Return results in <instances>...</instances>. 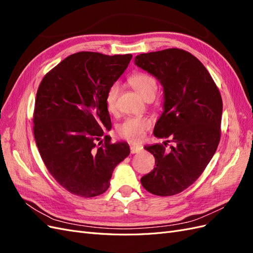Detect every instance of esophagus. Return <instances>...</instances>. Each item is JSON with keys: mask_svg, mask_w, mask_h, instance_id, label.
<instances>
[{"mask_svg": "<svg viewBox=\"0 0 253 253\" xmlns=\"http://www.w3.org/2000/svg\"><path fill=\"white\" fill-rule=\"evenodd\" d=\"M131 153L132 154H135V153H139L140 151H142V147L141 145H131Z\"/></svg>", "mask_w": 253, "mask_h": 253, "instance_id": "34e87169", "label": "esophagus"}]
</instances>
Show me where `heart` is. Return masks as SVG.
Segmentation results:
<instances>
[{
  "label": "heart",
  "mask_w": 253,
  "mask_h": 253,
  "mask_svg": "<svg viewBox=\"0 0 253 253\" xmlns=\"http://www.w3.org/2000/svg\"><path fill=\"white\" fill-rule=\"evenodd\" d=\"M128 84L143 100L154 98L157 89L156 80L145 73H136L128 78ZM120 87L117 83L113 84L106 91L105 104L109 112L114 113L117 109V97ZM152 126V121L148 117H131L126 119L118 126L117 133L120 137L133 142H138L143 138L144 133Z\"/></svg>",
  "instance_id": "b5f03b06"
}]
</instances>
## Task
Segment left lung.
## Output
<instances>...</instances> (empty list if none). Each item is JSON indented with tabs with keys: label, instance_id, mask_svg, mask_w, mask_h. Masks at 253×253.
<instances>
[{
	"label": "left lung",
	"instance_id": "8db88e82",
	"mask_svg": "<svg viewBox=\"0 0 253 253\" xmlns=\"http://www.w3.org/2000/svg\"><path fill=\"white\" fill-rule=\"evenodd\" d=\"M135 64L151 74L164 87V112L154 136L170 138L175 145H145L156 167L141 177L143 188L158 196H171L200 177L220 139L223 101L203 63L179 48L140 53ZM169 141L170 140H167Z\"/></svg>",
	"mask_w": 253,
	"mask_h": 253
}]
</instances>
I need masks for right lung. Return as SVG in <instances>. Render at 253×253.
Segmentation results:
<instances>
[{
	"instance_id": "1",
	"label": "right lung",
	"mask_w": 253,
	"mask_h": 253,
	"mask_svg": "<svg viewBox=\"0 0 253 253\" xmlns=\"http://www.w3.org/2000/svg\"><path fill=\"white\" fill-rule=\"evenodd\" d=\"M80 51L44 76L37 91L34 135L47 170L68 192L82 197L104 193L116 166L129 154L126 142L104 136L112 122L106 91L132 59Z\"/></svg>"
}]
</instances>
